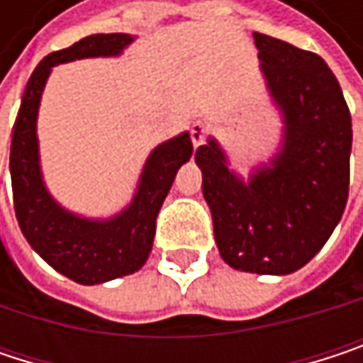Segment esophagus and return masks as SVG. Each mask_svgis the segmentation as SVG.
Listing matches in <instances>:
<instances>
[{
    "instance_id": "obj_1",
    "label": "esophagus",
    "mask_w": 363,
    "mask_h": 363,
    "mask_svg": "<svg viewBox=\"0 0 363 363\" xmlns=\"http://www.w3.org/2000/svg\"><path fill=\"white\" fill-rule=\"evenodd\" d=\"M206 134H208L206 123H203V121H193V125H191V140H193V147H195V149H197L199 145H203Z\"/></svg>"
}]
</instances>
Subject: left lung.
<instances>
[{
    "instance_id": "8db88e82",
    "label": "left lung",
    "mask_w": 363,
    "mask_h": 363,
    "mask_svg": "<svg viewBox=\"0 0 363 363\" xmlns=\"http://www.w3.org/2000/svg\"><path fill=\"white\" fill-rule=\"evenodd\" d=\"M267 90L281 111L279 153L244 181L210 136L195 151L223 260L288 275L324 248L349 197L351 113L322 56L254 33Z\"/></svg>"
}]
</instances>
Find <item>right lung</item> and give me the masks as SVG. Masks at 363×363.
I'll list each match as a JSON object with an SVG mask.
<instances>
[{
  "label": "right lung",
  "instance_id": "right-lung-1",
  "mask_svg": "<svg viewBox=\"0 0 363 363\" xmlns=\"http://www.w3.org/2000/svg\"><path fill=\"white\" fill-rule=\"evenodd\" d=\"M134 41L128 33H99L48 54L27 82L12 128L10 174L18 227L31 248L65 277L94 286L138 271L151 252L160 208L193 153L189 132L157 145L145 162L136 193L119 214L86 218L65 210L45 189L39 166L37 111L52 67L77 58L117 56Z\"/></svg>",
  "mask_w": 363,
  "mask_h": 363
}]
</instances>
